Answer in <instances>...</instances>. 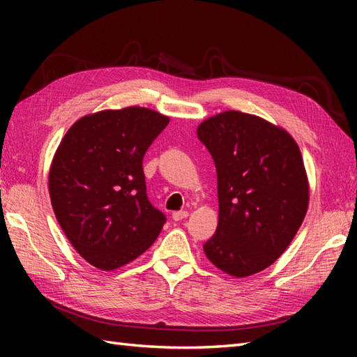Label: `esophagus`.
Masks as SVG:
<instances>
[{
  "mask_svg": "<svg viewBox=\"0 0 357 357\" xmlns=\"http://www.w3.org/2000/svg\"><path fill=\"white\" fill-rule=\"evenodd\" d=\"M187 216H188V211H174L172 215L173 221H183V219H185Z\"/></svg>",
  "mask_w": 357,
  "mask_h": 357,
  "instance_id": "34e87169",
  "label": "esophagus"
}]
</instances>
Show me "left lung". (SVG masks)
Returning <instances> with one entry per match:
<instances>
[{
    "label": "left lung",
    "mask_w": 357,
    "mask_h": 357,
    "mask_svg": "<svg viewBox=\"0 0 357 357\" xmlns=\"http://www.w3.org/2000/svg\"><path fill=\"white\" fill-rule=\"evenodd\" d=\"M196 133L218 173L219 221L204 253L227 275L252 276L285 252L307 215L299 146L282 127L238 110L202 121Z\"/></svg>",
    "instance_id": "8db88e82"
}]
</instances>
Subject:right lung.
Segmentation results:
<instances>
[{
    "label": "right lung",
    "mask_w": 357,
    "mask_h": 357,
    "mask_svg": "<svg viewBox=\"0 0 357 357\" xmlns=\"http://www.w3.org/2000/svg\"><path fill=\"white\" fill-rule=\"evenodd\" d=\"M170 118L146 107L79 118L59 142L49 172L56 221L73 248L112 271L156 241L165 216L146 192L142 158Z\"/></svg>",
    "instance_id": "obj_1"
}]
</instances>
